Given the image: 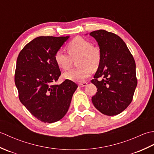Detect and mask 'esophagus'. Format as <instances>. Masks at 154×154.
Masks as SVG:
<instances>
[{"label": "esophagus", "instance_id": "esophagus-1", "mask_svg": "<svg viewBox=\"0 0 154 154\" xmlns=\"http://www.w3.org/2000/svg\"><path fill=\"white\" fill-rule=\"evenodd\" d=\"M87 83H87V82L80 83L79 84V87H85V86H87Z\"/></svg>", "mask_w": 154, "mask_h": 154}]
</instances>
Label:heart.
Wrapping results in <instances>:
<instances>
[{
    "label": "heart",
    "instance_id": "b5f03b06",
    "mask_svg": "<svg viewBox=\"0 0 154 154\" xmlns=\"http://www.w3.org/2000/svg\"><path fill=\"white\" fill-rule=\"evenodd\" d=\"M68 55L63 49L55 54L54 59L57 65L63 69H68L71 66V58L79 56V67L73 69L63 73L65 79L74 82H83L91 76L93 69L99 66L101 61L100 48L92 45L87 39L77 36L73 38L67 45Z\"/></svg>",
    "mask_w": 154,
    "mask_h": 154
}]
</instances>
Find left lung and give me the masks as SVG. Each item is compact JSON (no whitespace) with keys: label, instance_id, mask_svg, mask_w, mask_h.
<instances>
[{"label":"left lung","instance_id":"8db88e82","mask_svg":"<svg viewBox=\"0 0 154 154\" xmlns=\"http://www.w3.org/2000/svg\"><path fill=\"white\" fill-rule=\"evenodd\" d=\"M101 51V61L91 81L97 88L92 103L101 113L117 115L131 103L137 86L136 63L119 35L104 30L91 32Z\"/></svg>","mask_w":154,"mask_h":154}]
</instances>
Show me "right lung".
I'll return each mask as SVG.
<instances>
[{
    "instance_id": "right-lung-1",
    "label": "right lung",
    "mask_w": 154,
    "mask_h": 154,
    "mask_svg": "<svg viewBox=\"0 0 154 154\" xmlns=\"http://www.w3.org/2000/svg\"><path fill=\"white\" fill-rule=\"evenodd\" d=\"M68 36H40L22 49L16 61L14 81L19 99L32 115L44 122L61 120L68 111L77 85L66 79L55 85L61 75L56 51Z\"/></svg>"
}]
</instances>
